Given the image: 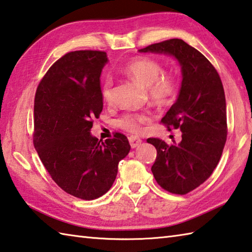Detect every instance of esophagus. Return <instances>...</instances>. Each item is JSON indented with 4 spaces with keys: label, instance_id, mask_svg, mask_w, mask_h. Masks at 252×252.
<instances>
[{
    "label": "esophagus",
    "instance_id": "1",
    "mask_svg": "<svg viewBox=\"0 0 252 252\" xmlns=\"http://www.w3.org/2000/svg\"><path fill=\"white\" fill-rule=\"evenodd\" d=\"M129 142H130V145H131L132 149H135V147L141 145L142 140L140 139V137L132 135V136H129Z\"/></svg>",
    "mask_w": 252,
    "mask_h": 252
}]
</instances>
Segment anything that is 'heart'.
I'll use <instances>...</instances> for the list:
<instances>
[{"instance_id":"heart-1","label":"heart","mask_w":252,"mask_h":252,"mask_svg":"<svg viewBox=\"0 0 252 252\" xmlns=\"http://www.w3.org/2000/svg\"><path fill=\"white\" fill-rule=\"evenodd\" d=\"M123 72L133 81L145 87L151 99L156 105L165 106L169 103L178 90L175 75L172 74L160 75L162 72L161 65L150 58L139 57L133 59L126 64ZM101 97L107 102L112 99V81L109 76L102 81ZM147 121H150V116L145 113H127L117 121V125L126 131L141 132L142 126Z\"/></svg>"}]
</instances>
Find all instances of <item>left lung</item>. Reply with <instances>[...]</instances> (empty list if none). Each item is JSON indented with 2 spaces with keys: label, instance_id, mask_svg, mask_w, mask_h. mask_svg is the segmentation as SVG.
<instances>
[{
  "label": "left lung",
  "instance_id": "8db88e82",
  "mask_svg": "<svg viewBox=\"0 0 252 252\" xmlns=\"http://www.w3.org/2000/svg\"><path fill=\"white\" fill-rule=\"evenodd\" d=\"M140 52L164 53L181 66L178 98L161 122L168 129H180V143L168 145L155 137L157 156L152 172L162 189L186 194L198 188L218 166L227 136L225 93L215 67L200 51L181 39L151 44Z\"/></svg>",
  "mask_w": 252,
  "mask_h": 252
}]
</instances>
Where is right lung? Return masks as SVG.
I'll use <instances>...</instances> for the list:
<instances>
[{
  "label": "right lung",
  "mask_w": 252,
  "mask_h": 252,
  "mask_svg": "<svg viewBox=\"0 0 252 252\" xmlns=\"http://www.w3.org/2000/svg\"><path fill=\"white\" fill-rule=\"evenodd\" d=\"M106 52H68L49 68L34 96L33 144L53 181L66 193L94 200L111 188L127 137L98 141L93 119L102 110L100 74Z\"/></svg>",
  "instance_id": "right-lung-1"
}]
</instances>
